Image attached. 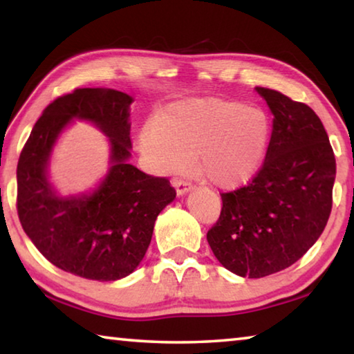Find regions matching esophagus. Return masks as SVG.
<instances>
[{
    "label": "esophagus",
    "instance_id": "34e87169",
    "mask_svg": "<svg viewBox=\"0 0 354 354\" xmlns=\"http://www.w3.org/2000/svg\"><path fill=\"white\" fill-rule=\"evenodd\" d=\"M173 185H175L178 196L187 195L189 192L194 189V185H192L189 181H184V179H175V181H173Z\"/></svg>",
    "mask_w": 354,
    "mask_h": 354
}]
</instances>
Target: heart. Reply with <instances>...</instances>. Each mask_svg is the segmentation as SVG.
<instances>
[{
	"mask_svg": "<svg viewBox=\"0 0 354 354\" xmlns=\"http://www.w3.org/2000/svg\"><path fill=\"white\" fill-rule=\"evenodd\" d=\"M272 120L259 106L236 100L195 98L167 106L140 133V147L160 170L184 169L220 189H234L261 169Z\"/></svg>",
	"mask_w": 354,
	"mask_h": 354,
	"instance_id": "1",
	"label": "heart"
}]
</instances>
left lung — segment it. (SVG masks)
I'll return each mask as SVG.
<instances>
[{"mask_svg": "<svg viewBox=\"0 0 354 354\" xmlns=\"http://www.w3.org/2000/svg\"><path fill=\"white\" fill-rule=\"evenodd\" d=\"M273 115L266 162L245 187L221 194L207 232L214 256L242 278L295 263L325 230L333 206L335 158L322 120L308 104L256 87Z\"/></svg>", "mask_w": 354, "mask_h": 354, "instance_id": "1", "label": "left lung"}]
</instances>
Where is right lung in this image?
<instances>
[{"instance_id": "obj_1", "label": "right lung", "mask_w": 354, "mask_h": 354, "mask_svg": "<svg viewBox=\"0 0 354 354\" xmlns=\"http://www.w3.org/2000/svg\"><path fill=\"white\" fill-rule=\"evenodd\" d=\"M112 88H76L41 113L17 167L20 223L53 266L93 281L133 273L145 256L158 215L175 200L165 178L129 164V107ZM75 119L93 124L110 142V169L91 191L62 196L49 178L52 151Z\"/></svg>"}]
</instances>
